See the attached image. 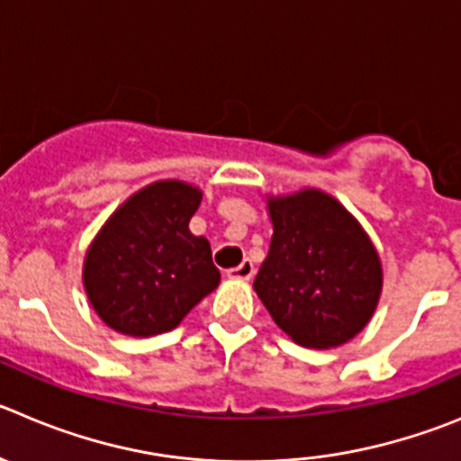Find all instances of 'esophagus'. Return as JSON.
Segmentation results:
<instances>
[{
  "mask_svg": "<svg viewBox=\"0 0 461 461\" xmlns=\"http://www.w3.org/2000/svg\"><path fill=\"white\" fill-rule=\"evenodd\" d=\"M225 275H227V279H243V282H248V279L255 275V264L245 259L243 264L236 266V268H230Z\"/></svg>",
  "mask_w": 461,
  "mask_h": 461,
  "instance_id": "34e87169",
  "label": "esophagus"
}]
</instances>
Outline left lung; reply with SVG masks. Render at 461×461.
Listing matches in <instances>:
<instances>
[{"mask_svg": "<svg viewBox=\"0 0 461 461\" xmlns=\"http://www.w3.org/2000/svg\"><path fill=\"white\" fill-rule=\"evenodd\" d=\"M273 222L255 291L298 346L328 350L355 339L382 295V261L366 230L334 195L300 188L266 195Z\"/></svg>", "mask_w": 461, "mask_h": 461, "instance_id": "obj_1", "label": "left lung"}]
</instances>
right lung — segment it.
Segmentation results:
<instances>
[{
    "mask_svg": "<svg viewBox=\"0 0 461 461\" xmlns=\"http://www.w3.org/2000/svg\"><path fill=\"white\" fill-rule=\"evenodd\" d=\"M200 202V188L182 179L152 182L90 240L81 282L111 330L127 337L170 332L221 284L209 240L188 230Z\"/></svg>",
    "mask_w": 461,
    "mask_h": 461,
    "instance_id": "1",
    "label": "right lung"
}]
</instances>
